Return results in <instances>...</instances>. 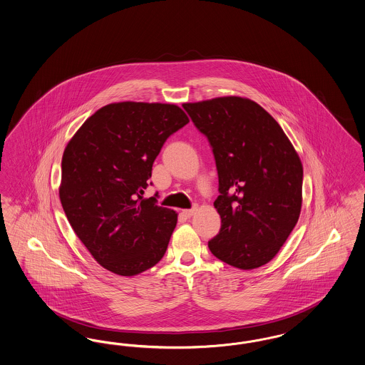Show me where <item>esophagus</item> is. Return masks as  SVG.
Here are the masks:
<instances>
[{
    "label": "esophagus",
    "instance_id": "esophagus-1",
    "mask_svg": "<svg viewBox=\"0 0 365 365\" xmlns=\"http://www.w3.org/2000/svg\"><path fill=\"white\" fill-rule=\"evenodd\" d=\"M195 212H197V207H192V209H185V210H182V213H183L186 217H191V216H194V215H195Z\"/></svg>",
    "mask_w": 365,
    "mask_h": 365
}]
</instances>
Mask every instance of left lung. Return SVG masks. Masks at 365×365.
<instances>
[{"instance_id":"8db88e82","label":"left lung","mask_w":365,"mask_h":365,"mask_svg":"<svg viewBox=\"0 0 365 365\" xmlns=\"http://www.w3.org/2000/svg\"><path fill=\"white\" fill-rule=\"evenodd\" d=\"M213 148L221 228L207 246L242 270L270 262L291 235L303 202V165L277 120L240 96L185 103Z\"/></svg>"}]
</instances>
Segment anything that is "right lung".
<instances>
[{
  "mask_svg": "<svg viewBox=\"0 0 365 365\" xmlns=\"http://www.w3.org/2000/svg\"><path fill=\"white\" fill-rule=\"evenodd\" d=\"M186 123L176 104L110 103L63 150V212L95 261L118 276H137L165 254L178 213L143 194L161 146Z\"/></svg>",
  "mask_w": 365,
  "mask_h": 365,
  "instance_id": "right-lung-1",
  "label": "right lung"
}]
</instances>
